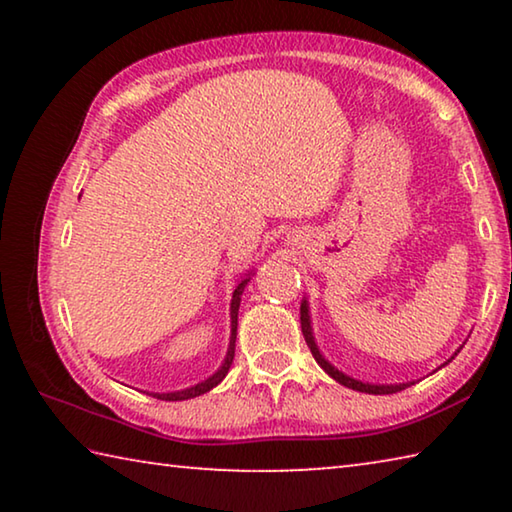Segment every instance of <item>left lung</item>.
<instances>
[{
    "label": "left lung",
    "instance_id": "8db88e82",
    "mask_svg": "<svg viewBox=\"0 0 512 512\" xmlns=\"http://www.w3.org/2000/svg\"><path fill=\"white\" fill-rule=\"evenodd\" d=\"M300 325H302V334H305V341H307V345H309V350H311V354H314V359L318 361V366L323 368L329 377L339 381V384L352 388V391L370 393V395H391V393H397V391H404V388L409 386V384H400V386H372V384H363V381H357V379H352V377H348V375H343V372L336 370V368L332 366V363H327V361L323 359V354H320L318 348H316L314 336H311L309 314H307V302H302V307H300Z\"/></svg>",
    "mask_w": 512,
    "mask_h": 512
}]
</instances>
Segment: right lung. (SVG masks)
Returning <instances> with one entry per match:
<instances>
[{
  "label": "right lung",
  "mask_w": 512,
  "mask_h": 512,
  "mask_svg": "<svg viewBox=\"0 0 512 512\" xmlns=\"http://www.w3.org/2000/svg\"><path fill=\"white\" fill-rule=\"evenodd\" d=\"M250 277H246V280L239 282V287L235 289V293H232V305H230V323H232V336H230V348H228V357H225L223 366L219 368V372H214V375L210 379L201 381V384H196L192 388H187V391H178V393H155L153 397H158V400H164V402H178V400H192V397L196 395H203L210 391V388H214L219 381L228 375V370L232 366V359H235V339H237V314H239V302H241V293H244V287L248 284Z\"/></svg>",
  "instance_id": "right-lung-1"
}]
</instances>
